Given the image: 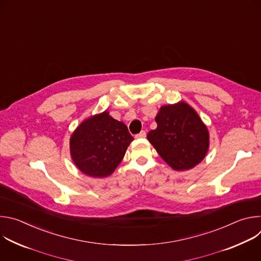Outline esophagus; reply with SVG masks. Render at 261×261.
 I'll list each match as a JSON object with an SVG mask.
<instances>
[{
	"label": "esophagus",
	"mask_w": 261,
	"mask_h": 261,
	"mask_svg": "<svg viewBox=\"0 0 261 261\" xmlns=\"http://www.w3.org/2000/svg\"><path fill=\"white\" fill-rule=\"evenodd\" d=\"M145 136H146L145 131H141V132H139L138 134H136V135H135V138H144Z\"/></svg>",
	"instance_id": "esophagus-1"
}]
</instances>
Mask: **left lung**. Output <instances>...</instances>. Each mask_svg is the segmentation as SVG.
Here are the masks:
<instances>
[{
	"mask_svg": "<svg viewBox=\"0 0 261 261\" xmlns=\"http://www.w3.org/2000/svg\"><path fill=\"white\" fill-rule=\"evenodd\" d=\"M155 130L147 139L161 158L175 170H187L200 163L208 148V132L195 110L187 103L162 106Z\"/></svg>",
	"mask_w": 261,
	"mask_h": 261,
	"instance_id": "left-lung-1",
	"label": "left lung"
}]
</instances>
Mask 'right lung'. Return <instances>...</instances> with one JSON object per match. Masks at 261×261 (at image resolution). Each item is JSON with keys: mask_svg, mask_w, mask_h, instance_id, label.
I'll use <instances>...</instances> for the list:
<instances>
[{"mask_svg": "<svg viewBox=\"0 0 261 261\" xmlns=\"http://www.w3.org/2000/svg\"><path fill=\"white\" fill-rule=\"evenodd\" d=\"M132 140L127 126L104 111L82 123L72 134L71 157L87 175L108 176L121 163Z\"/></svg>", "mask_w": 261, "mask_h": 261, "instance_id": "right-lung-1", "label": "right lung"}]
</instances>
